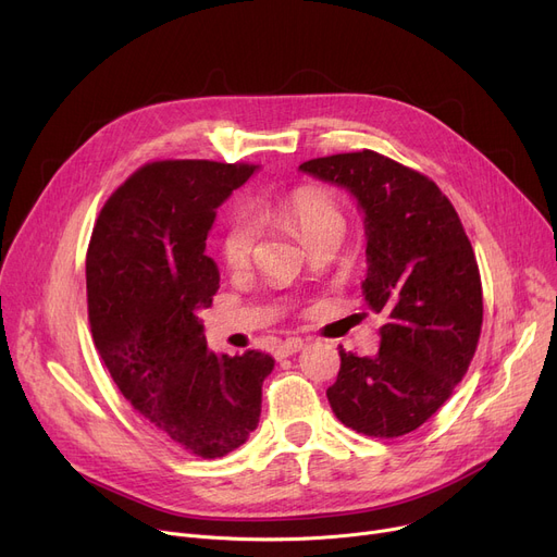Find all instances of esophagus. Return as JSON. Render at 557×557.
Here are the masks:
<instances>
[{"mask_svg":"<svg viewBox=\"0 0 557 557\" xmlns=\"http://www.w3.org/2000/svg\"><path fill=\"white\" fill-rule=\"evenodd\" d=\"M301 349H304V339L301 337H287L285 342H281L278 347H276V358L283 360V358L293 356V354H297Z\"/></svg>","mask_w":557,"mask_h":557,"instance_id":"obj_1","label":"esophagus"}]
</instances>
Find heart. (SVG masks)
Returning <instances> with one entry per match:
<instances>
[{
	"label": "heart",
	"instance_id": "b5f03b06",
	"mask_svg": "<svg viewBox=\"0 0 557 557\" xmlns=\"http://www.w3.org/2000/svg\"><path fill=\"white\" fill-rule=\"evenodd\" d=\"M258 218L270 220L281 228L297 235L306 245L310 237L329 228H344V215L337 199L320 185H299L270 203L258 206ZM256 228L249 220L235 218L226 226L220 251L228 270H243L256 251Z\"/></svg>",
	"mask_w": 557,
	"mask_h": 557
}]
</instances>
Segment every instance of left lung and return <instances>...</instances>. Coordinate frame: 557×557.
Instances as JSON below:
<instances>
[{"instance_id":"8db88e82","label":"left lung","mask_w":557,"mask_h":557,"mask_svg":"<svg viewBox=\"0 0 557 557\" xmlns=\"http://www.w3.org/2000/svg\"><path fill=\"white\" fill-rule=\"evenodd\" d=\"M299 170L358 199L369 264L362 295L387 314L376 356L339 349L329 404L356 433H412L454 394L479 347L483 285L462 222L435 181L372 149L312 158Z\"/></svg>"}]
</instances>
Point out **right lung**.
<instances>
[{
	"label": "right lung",
	"instance_id": "right-lung-1",
	"mask_svg": "<svg viewBox=\"0 0 557 557\" xmlns=\"http://www.w3.org/2000/svg\"><path fill=\"white\" fill-rule=\"evenodd\" d=\"M249 163L156 161L103 203L86 256L95 347L124 399L199 458L243 446L260 419L262 351L215 356L197 310L220 272L206 256L215 208L253 174Z\"/></svg>",
	"mask_w": 557,
	"mask_h": 557
}]
</instances>
